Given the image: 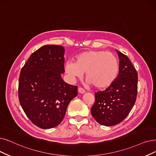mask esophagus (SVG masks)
<instances>
[{"label": "esophagus", "mask_w": 156, "mask_h": 156, "mask_svg": "<svg viewBox=\"0 0 156 156\" xmlns=\"http://www.w3.org/2000/svg\"><path fill=\"white\" fill-rule=\"evenodd\" d=\"M78 91L80 93H84L86 92V91L83 88H80V87H79V88H78Z\"/></svg>", "instance_id": "obj_1"}]
</instances>
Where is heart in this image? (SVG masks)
<instances>
[{"label": "heart", "instance_id": "obj_1", "mask_svg": "<svg viewBox=\"0 0 156 156\" xmlns=\"http://www.w3.org/2000/svg\"><path fill=\"white\" fill-rule=\"evenodd\" d=\"M120 70L116 55L104 51H90L80 53L76 61H68L65 71L72 79L81 77L86 72L89 84L98 88L109 86L116 79Z\"/></svg>", "mask_w": 156, "mask_h": 156}]
</instances>
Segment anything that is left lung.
Segmentation results:
<instances>
[{
    "mask_svg": "<svg viewBox=\"0 0 156 156\" xmlns=\"http://www.w3.org/2000/svg\"><path fill=\"white\" fill-rule=\"evenodd\" d=\"M116 52L119 73L108 88L95 93V104L91 109L95 120L105 126H115L125 119L134 106L138 92L136 70L127 55Z\"/></svg>",
    "mask_w": 156,
    "mask_h": 156,
    "instance_id": "obj_1",
    "label": "left lung"
}]
</instances>
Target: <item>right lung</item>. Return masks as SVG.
Segmentation results:
<instances>
[{
    "instance_id": "1",
    "label": "right lung",
    "mask_w": 156,
    "mask_h": 156,
    "mask_svg": "<svg viewBox=\"0 0 156 156\" xmlns=\"http://www.w3.org/2000/svg\"><path fill=\"white\" fill-rule=\"evenodd\" d=\"M65 48L47 45L30 55L22 67L18 81V98L29 120L41 129L58 126L68 104L77 95V86L66 83Z\"/></svg>"
}]
</instances>
